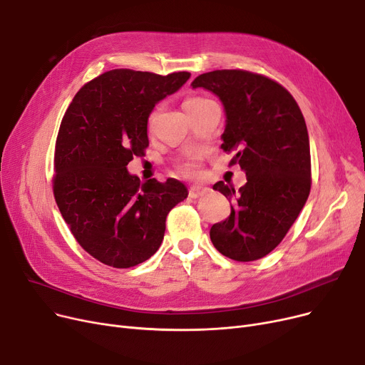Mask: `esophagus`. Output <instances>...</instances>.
Listing matches in <instances>:
<instances>
[{
	"label": "esophagus",
	"instance_id": "obj_1",
	"mask_svg": "<svg viewBox=\"0 0 365 365\" xmlns=\"http://www.w3.org/2000/svg\"><path fill=\"white\" fill-rule=\"evenodd\" d=\"M205 194H208V187H205V186L194 185V186L189 187V197L194 198V200L201 198V197H204Z\"/></svg>",
	"mask_w": 365,
	"mask_h": 365
}]
</instances>
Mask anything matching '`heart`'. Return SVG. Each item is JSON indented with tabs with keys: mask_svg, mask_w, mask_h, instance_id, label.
<instances>
[{
	"mask_svg": "<svg viewBox=\"0 0 365 365\" xmlns=\"http://www.w3.org/2000/svg\"><path fill=\"white\" fill-rule=\"evenodd\" d=\"M205 99H202V98H190V99H187L186 102H185V108L186 109H190V108H194V106H197V105H200L201 102H204ZM198 167H200V164H198V157H189V158H186V160H183L182 163H179L178 164V168H179V171L182 173V175H185V176H195L197 173H198Z\"/></svg>",
	"mask_w": 365,
	"mask_h": 365,
	"instance_id": "heart-1",
	"label": "heart"
}]
</instances>
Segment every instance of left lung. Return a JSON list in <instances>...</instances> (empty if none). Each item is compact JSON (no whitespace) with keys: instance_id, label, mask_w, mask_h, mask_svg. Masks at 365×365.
Listing matches in <instances>:
<instances>
[{"instance_id":"8db88e82","label":"left lung","mask_w":365,"mask_h":365,"mask_svg":"<svg viewBox=\"0 0 365 365\" xmlns=\"http://www.w3.org/2000/svg\"><path fill=\"white\" fill-rule=\"evenodd\" d=\"M192 87L219 96L226 112L222 149L245 171L231 215L210 229L217 250L237 262L269 255L284 240L311 192V149L293 96L264 75L222 69L198 75ZM226 198L235 189L217 182Z\"/></svg>"}]
</instances>
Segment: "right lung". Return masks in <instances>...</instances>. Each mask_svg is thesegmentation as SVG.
I'll use <instances>...</instances> for the list:
<instances>
[{"mask_svg": "<svg viewBox=\"0 0 365 365\" xmlns=\"http://www.w3.org/2000/svg\"><path fill=\"white\" fill-rule=\"evenodd\" d=\"M189 76L112 69L81 87L63 115L54 149V200L73 238L108 266L124 269L155 255L167 215L187 197L182 182L142 183L127 164L149 146L153 106Z\"/></svg>", "mask_w": 365, "mask_h": 365, "instance_id": "1", "label": "right lung"}]
</instances>
